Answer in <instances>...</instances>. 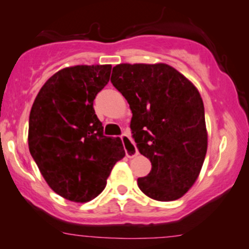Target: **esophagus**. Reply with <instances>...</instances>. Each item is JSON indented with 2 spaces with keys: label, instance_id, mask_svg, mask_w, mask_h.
Returning <instances> with one entry per match:
<instances>
[{
  "label": "esophagus",
  "instance_id": "obj_1",
  "mask_svg": "<svg viewBox=\"0 0 249 249\" xmlns=\"http://www.w3.org/2000/svg\"><path fill=\"white\" fill-rule=\"evenodd\" d=\"M120 140H122L123 145H124V150H125V154H126L127 158H133V156L137 155L138 154L137 148H136L135 143L132 142V140L130 138L129 135H126V133H123V135L120 136Z\"/></svg>",
  "mask_w": 249,
  "mask_h": 249
}]
</instances>
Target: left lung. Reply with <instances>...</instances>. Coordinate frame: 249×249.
I'll use <instances>...</instances> for the list:
<instances>
[{
	"mask_svg": "<svg viewBox=\"0 0 249 249\" xmlns=\"http://www.w3.org/2000/svg\"><path fill=\"white\" fill-rule=\"evenodd\" d=\"M111 82L129 103L132 138L151 162L138 187L155 200L179 199L197 180L208 149L199 91L163 63L116 65Z\"/></svg>",
	"mask_w": 249,
	"mask_h": 249,
	"instance_id": "obj_1",
	"label": "left lung"
}]
</instances>
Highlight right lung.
Segmentation results:
<instances>
[{
  "mask_svg": "<svg viewBox=\"0 0 249 249\" xmlns=\"http://www.w3.org/2000/svg\"><path fill=\"white\" fill-rule=\"evenodd\" d=\"M111 65H76L51 76L36 95L28 123V146L49 186L77 203L100 195L117 161L119 137H107L94 111Z\"/></svg>",
  "mask_w": 249,
  "mask_h": 249,
  "instance_id": "add662e5",
  "label": "right lung"
}]
</instances>
